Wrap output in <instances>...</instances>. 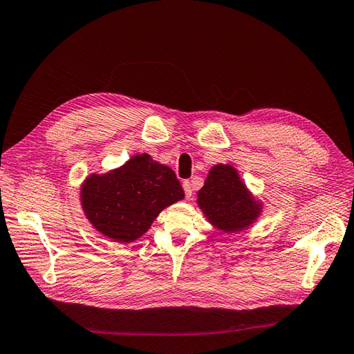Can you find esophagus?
I'll use <instances>...</instances> for the list:
<instances>
[{"label": "esophagus", "instance_id": "obj_1", "mask_svg": "<svg viewBox=\"0 0 354 354\" xmlns=\"http://www.w3.org/2000/svg\"><path fill=\"white\" fill-rule=\"evenodd\" d=\"M183 189H185L186 199H190L192 198V192H194V185H192V181H185Z\"/></svg>", "mask_w": 354, "mask_h": 354}]
</instances>
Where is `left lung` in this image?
I'll return each instance as SVG.
<instances>
[{"label":"left lung","instance_id":"8db88e82","mask_svg":"<svg viewBox=\"0 0 354 354\" xmlns=\"http://www.w3.org/2000/svg\"><path fill=\"white\" fill-rule=\"evenodd\" d=\"M196 203L211 226L227 234L248 230L263 212L261 199L252 195L230 164L211 167Z\"/></svg>","mask_w":354,"mask_h":354}]
</instances>
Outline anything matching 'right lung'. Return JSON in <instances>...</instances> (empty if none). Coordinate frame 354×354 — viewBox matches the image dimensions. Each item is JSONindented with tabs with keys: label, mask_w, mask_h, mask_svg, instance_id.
Masks as SVG:
<instances>
[{
	"label": "right lung",
	"mask_w": 354,
	"mask_h": 354,
	"mask_svg": "<svg viewBox=\"0 0 354 354\" xmlns=\"http://www.w3.org/2000/svg\"><path fill=\"white\" fill-rule=\"evenodd\" d=\"M80 190L81 208L91 226L120 243L142 238L160 211L185 198L174 171L147 153L134 155L104 174L91 173Z\"/></svg>",
	"instance_id": "1"
}]
</instances>
